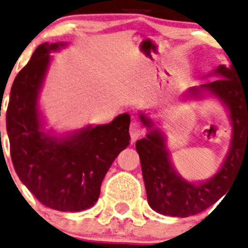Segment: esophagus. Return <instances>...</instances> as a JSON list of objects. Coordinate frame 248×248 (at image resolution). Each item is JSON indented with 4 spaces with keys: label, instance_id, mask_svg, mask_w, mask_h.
Returning <instances> with one entry per match:
<instances>
[{
    "label": "esophagus",
    "instance_id": "34e87169",
    "mask_svg": "<svg viewBox=\"0 0 248 248\" xmlns=\"http://www.w3.org/2000/svg\"><path fill=\"white\" fill-rule=\"evenodd\" d=\"M144 134H145V128H144L140 124H138V122H132V124H130V136H131L132 141H135V140H138L139 138H141Z\"/></svg>",
    "mask_w": 248,
    "mask_h": 248
}]
</instances>
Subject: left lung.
I'll return each mask as SVG.
<instances>
[{
    "mask_svg": "<svg viewBox=\"0 0 248 248\" xmlns=\"http://www.w3.org/2000/svg\"><path fill=\"white\" fill-rule=\"evenodd\" d=\"M233 64V63H232ZM216 73L221 78L201 87L210 90L231 108L233 121V141L231 151L219 172L211 180L194 185L183 180L170 163L165 138L153 130L145 139L136 141L148 203L155 211L169 216L196 215L204 211L228 192L229 185L242 163L248 162V81L241 79L234 65H220ZM198 90L192 89L194 93ZM141 122L151 127L152 122L140 116Z\"/></svg>",
    "mask_w": 248,
    "mask_h": 248,
    "instance_id": "obj_1",
    "label": "left lung"
}]
</instances>
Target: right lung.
I'll use <instances>...</instances> for the list:
<instances>
[{
  "label": "right lung",
  "mask_w": 248,
  "mask_h": 248,
  "mask_svg": "<svg viewBox=\"0 0 248 248\" xmlns=\"http://www.w3.org/2000/svg\"><path fill=\"white\" fill-rule=\"evenodd\" d=\"M62 44H42L14 79L6 110L10 155L17 176L41 203L58 211H82L99 198L101 181L130 144V116L83 128L58 140L40 130L37 95L47 69L48 52Z\"/></svg>",
  "instance_id": "right-lung-1"
}]
</instances>
